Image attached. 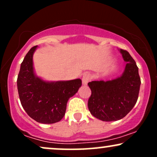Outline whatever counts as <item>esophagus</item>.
<instances>
[{
	"instance_id": "34e87169",
	"label": "esophagus",
	"mask_w": 157,
	"mask_h": 157,
	"mask_svg": "<svg viewBox=\"0 0 157 157\" xmlns=\"http://www.w3.org/2000/svg\"><path fill=\"white\" fill-rule=\"evenodd\" d=\"M90 79H91V76H90L89 74L85 73L83 75V76H82V85H83V86L87 85L88 82H89V81L90 80Z\"/></svg>"
}]
</instances>
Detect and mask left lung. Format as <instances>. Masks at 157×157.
<instances>
[{
    "mask_svg": "<svg viewBox=\"0 0 157 157\" xmlns=\"http://www.w3.org/2000/svg\"><path fill=\"white\" fill-rule=\"evenodd\" d=\"M119 51L126 62L122 75L111 80L88 83L91 90L88 107L91 114L102 121H117L125 117L138 99L141 85L139 68L128 52Z\"/></svg>",
    "mask_w": 157,
    "mask_h": 157,
    "instance_id": "obj_1",
    "label": "left lung"
}]
</instances>
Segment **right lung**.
I'll return each instance as SVG.
<instances>
[{"mask_svg": "<svg viewBox=\"0 0 157 157\" xmlns=\"http://www.w3.org/2000/svg\"><path fill=\"white\" fill-rule=\"evenodd\" d=\"M38 46L32 47L21 65L17 85L21 105L30 117L44 124L60 121L68 99L78 91L80 79L47 81L37 76L33 55Z\"/></svg>", "mask_w": 157, "mask_h": 157, "instance_id": "obj_1", "label": "right lung"}]
</instances>
